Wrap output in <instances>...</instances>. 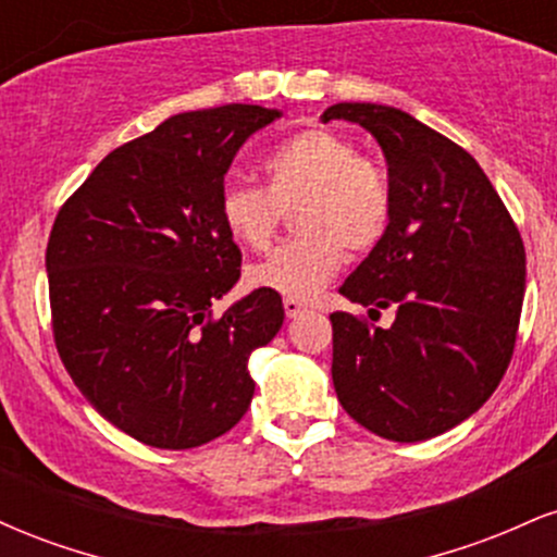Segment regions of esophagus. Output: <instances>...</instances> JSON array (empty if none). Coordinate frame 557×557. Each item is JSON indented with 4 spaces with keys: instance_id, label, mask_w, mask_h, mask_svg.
<instances>
[{
    "instance_id": "obj_1",
    "label": "esophagus",
    "mask_w": 557,
    "mask_h": 557,
    "mask_svg": "<svg viewBox=\"0 0 557 557\" xmlns=\"http://www.w3.org/2000/svg\"><path fill=\"white\" fill-rule=\"evenodd\" d=\"M283 306H285L287 319H296L298 314H304V304H300V300H296V298H285Z\"/></svg>"
}]
</instances>
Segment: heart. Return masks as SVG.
I'll return each mask as SVG.
<instances>
[{"label": "heart", "mask_w": 557, "mask_h": 557, "mask_svg": "<svg viewBox=\"0 0 557 557\" xmlns=\"http://www.w3.org/2000/svg\"><path fill=\"white\" fill-rule=\"evenodd\" d=\"M264 188L227 183L220 220L238 246H270L283 212L300 233L246 270V283L285 298L309 300L332 283L348 253H367L393 220V183L374 157L327 127L300 131L261 162Z\"/></svg>", "instance_id": "heart-1"}]
</instances>
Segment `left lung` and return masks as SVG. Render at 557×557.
I'll return each instance as SVG.
<instances>
[{
    "instance_id": "left-lung-1",
    "label": "left lung",
    "mask_w": 557,
    "mask_h": 557,
    "mask_svg": "<svg viewBox=\"0 0 557 557\" xmlns=\"http://www.w3.org/2000/svg\"><path fill=\"white\" fill-rule=\"evenodd\" d=\"M382 146L393 220L341 293L369 317L395 306L387 330L335 311L332 382L341 406L395 443L437 437L487 403L519 332L527 251L476 159L408 112L343 101Z\"/></svg>"
}]
</instances>
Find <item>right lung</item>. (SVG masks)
I'll list each match as a JSON object with an SVG mask.
<instances>
[{"instance_id":"obj_1","label":"right lung","mask_w":557,"mask_h":557,"mask_svg":"<svg viewBox=\"0 0 557 557\" xmlns=\"http://www.w3.org/2000/svg\"><path fill=\"white\" fill-rule=\"evenodd\" d=\"M277 117L257 104L175 114L101 159L57 214V350L86 400L138 443L188 450L251 406L248 359L285 309L277 293L253 290L212 317L240 277L220 194L246 138Z\"/></svg>"}]
</instances>
